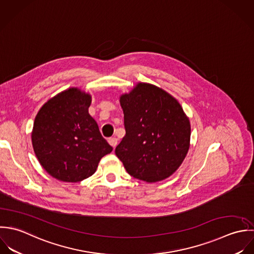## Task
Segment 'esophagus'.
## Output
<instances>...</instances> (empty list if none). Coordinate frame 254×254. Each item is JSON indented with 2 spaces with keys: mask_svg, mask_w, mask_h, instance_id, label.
Listing matches in <instances>:
<instances>
[{
  "mask_svg": "<svg viewBox=\"0 0 254 254\" xmlns=\"http://www.w3.org/2000/svg\"><path fill=\"white\" fill-rule=\"evenodd\" d=\"M108 142L110 143V145L111 146H113L114 148L118 145V138L117 137H110L109 139H108Z\"/></svg>",
  "mask_w": 254,
  "mask_h": 254,
  "instance_id": "esophagus-1",
  "label": "esophagus"
}]
</instances>
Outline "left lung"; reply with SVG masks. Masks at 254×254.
Masks as SVG:
<instances>
[{
	"label": "left lung",
	"instance_id": "8db88e82",
	"mask_svg": "<svg viewBox=\"0 0 254 254\" xmlns=\"http://www.w3.org/2000/svg\"><path fill=\"white\" fill-rule=\"evenodd\" d=\"M126 135L115 153L133 178L155 183L170 177L190 148V124L182 106L159 87L138 83L121 96Z\"/></svg>",
	"mask_w": 254,
	"mask_h": 254
}]
</instances>
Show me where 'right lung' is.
Segmentation results:
<instances>
[{
	"mask_svg": "<svg viewBox=\"0 0 254 254\" xmlns=\"http://www.w3.org/2000/svg\"><path fill=\"white\" fill-rule=\"evenodd\" d=\"M91 97L77 88L50 99L38 112L32 130L35 155L57 180L80 182L92 176L113 147L89 115Z\"/></svg>",
	"mask_w": 254,
	"mask_h": 254,
	"instance_id": "add662e5",
	"label": "right lung"
}]
</instances>
